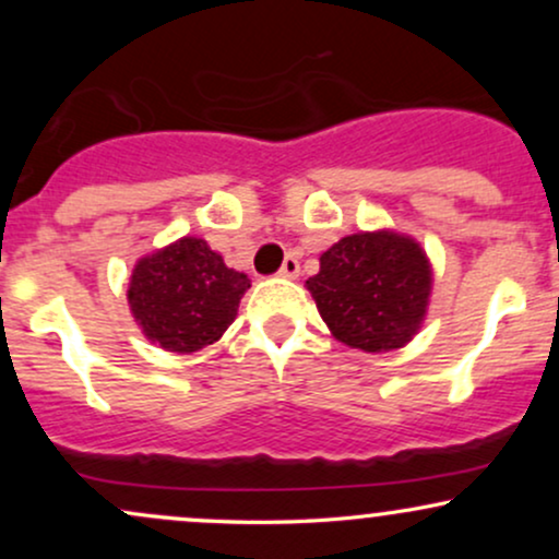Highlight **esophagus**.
Returning <instances> with one entry per match:
<instances>
[{"instance_id":"34e87169","label":"esophagus","mask_w":559,"mask_h":559,"mask_svg":"<svg viewBox=\"0 0 559 559\" xmlns=\"http://www.w3.org/2000/svg\"><path fill=\"white\" fill-rule=\"evenodd\" d=\"M297 273H299V260L294 258V254H288V258L284 260V265H281L278 275H284V278H294Z\"/></svg>"}]
</instances>
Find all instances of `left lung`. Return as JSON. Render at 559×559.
I'll return each instance as SVG.
<instances>
[{
	"mask_svg": "<svg viewBox=\"0 0 559 559\" xmlns=\"http://www.w3.org/2000/svg\"><path fill=\"white\" fill-rule=\"evenodd\" d=\"M333 336L362 352H389L420 329L431 267L413 239L389 230L344 236L307 281Z\"/></svg>",
	"mask_w": 559,
	"mask_h": 559,
	"instance_id": "8db88e82",
	"label": "left lung"
}]
</instances>
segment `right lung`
Masks as SVG:
<instances>
[{
    "mask_svg": "<svg viewBox=\"0 0 559 559\" xmlns=\"http://www.w3.org/2000/svg\"><path fill=\"white\" fill-rule=\"evenodd\" d=\"M249 278L202 239L170 243L133 267L128 305L146 338L168 352H197L234 323Z\"/></svg>",
    "mask_w": 559,
    "mask_h": 559,
    "instance_id": "1",
    "label": "right lung"
}]
</instances>
